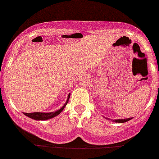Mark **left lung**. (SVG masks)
<instances>
[{"label":"left lung","instance_id":"left-lung-1","mask_svg":"<svg viewBox=\"0 0 159 159\" xmlns=\"http://www.w3.org/2000/svg\"><path fill=\"white\" fill-rule=\"evenodd\" d=\"M133 118H124V119H115L113 120V121L114 122H117V123H123V122H126V121H129L130 119H132ZM106 119H109V118H106Z\"/></svg>","mask_w":159,"mask_h":159}]
</instances>
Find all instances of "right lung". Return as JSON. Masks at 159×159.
<instances>
[{
    "label": "right lung",
    "instance_id": "1",
    "mask_svg": "<svg viewBox=\"0 0 159 159\" xmlns=\"http://www.w3.org/2000/svg\"><path fill=\"white\" fill-rule=\"evenodd\" d=\"M70 93L68 95V98H67V101L65 103L64 106L61 107V109L57 110L55 112H50V113H41V112H34V113H23L25 116L29 117V118H32V119L38 120V121H44V120H48L50 119V118H53L56 116L58 115L59 114H61V112L62 111L63 109L65 108V106L67 105L69 102V99H70Z\"/></svg>",
    "mask_w": 159,
    "mask_h": 159
}]
</instances>
